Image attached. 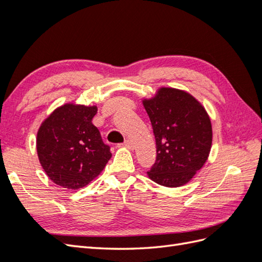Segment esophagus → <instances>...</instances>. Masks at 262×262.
I'll return each mask as SVG.
<instances>
[{
	"instance_id": "1",
	"label": "esophagus",
	"mask_w": 262,
	"mask_h": 262,
	"mask_svg": "<svg viewBox=\"0 0 262 262\" xmlns=\"http://www.w3.org/2000/svg\"><path fill=\"white\" fill-rule=\"evenodd\" d=\"M119 146H124L128 148H132V142L130 140H125L122 144H119Z\"/></svg>"
}]
</instances>
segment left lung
<instances>
[{
  "label": "left lung",
  "instance_id": "8db88e82",
  "mask_svg": "<svg viewBox=\"0 0 262 262\" xmlns=\"http://www.w3.org/2000/svg\"><path fill=\"white\" fill-rule=\"evenodd\" d=\"M143 105L156 141V161L148 177L165 187L187 184L207 162L211 149L207 112L190 94L165 87Z\"/></svg>",
  "mask_w": 262,
  "mask_h": 262
}]
</instances>
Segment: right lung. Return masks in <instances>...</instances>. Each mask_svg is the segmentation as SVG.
<instances>
[{
    "label": "right lung",
    "mask_w": 262,
    "mask_h": 262,
    "mask_svg": "<svg viewBox=\"0 0 262 262\" xmlns=\"http://www.w3.org/2000/svg\"><path fill=\"white\" fill-rule=\"evenodd\" d=\"M96 114V106L67 104L55 109L39 128L38 157L54 184L80 189L105 168L112 153L92 123Z\"/></svg>",
    "instance_id": "obj_1"
}]
</instances>
